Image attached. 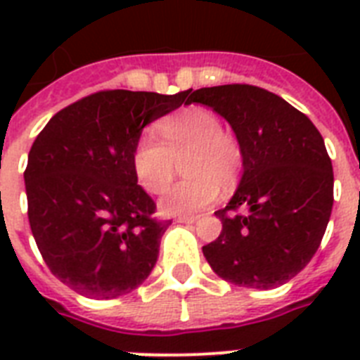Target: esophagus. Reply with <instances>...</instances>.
I'll list each match as a JSON object with an SVG mask.
<instances>
[{"instance_id": "obj_1", "label": "esophagus", "mask_w": 360, "mask_h": 360, "mask_svg": "<svg viewBox=\"0 0 360 360\" xmlns=\"http://www.w3.org/2000/svg\"><path fill=\"white\" fill-rule=\"evenodd\" d=\"M198 217H194V214H191V217H177L175 219V222H179V224H192V222H196Z\"/></svg>"}]
</instances>
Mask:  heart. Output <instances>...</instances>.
Instances as JSON below:
<instances>
[{
	"label": "heart",
	"mask_w": 360,
	"mask_h": 360,
	"mask_svg": "<svg viewBox=\"0 0 360 360\" xmlns=\"http://www.w3.org/2000/svg\"><path fill=\"white\" fill-rule=\"evenodd\" d=\"M160 141L141 136L132 151L138 183L151 194H160L174 181L177 160L188 179L172 186L160 200L168 214H194L219 200L220 185L231 186L245 164L243 146L236 134L222 129L213 112L192 106L157 124Z\"/></svg>",
	"instance_id": "heart-1"
}]
</instances>
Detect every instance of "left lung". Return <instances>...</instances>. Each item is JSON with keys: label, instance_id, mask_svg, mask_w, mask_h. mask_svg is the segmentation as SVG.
Wrapping results in <instances>:
<instances>
[{"label": "left lung", "instance_id": "1", "mask_svg": "<svg viewBox=\"0 0 360 360\" xmlns=\"http://www.w3.org/2000/svg\"><path fill=\"white\" fill-rule=\"evenodd\" d=\"M186 103L220 114L243 146L239 188L220 236L202 248L214 273L236 285L271 290L312 259L333 211V164L307 115L257 86L202 87Z\"/></svg>", "mask_w": 360, "mask_h": 360}]
</instances>
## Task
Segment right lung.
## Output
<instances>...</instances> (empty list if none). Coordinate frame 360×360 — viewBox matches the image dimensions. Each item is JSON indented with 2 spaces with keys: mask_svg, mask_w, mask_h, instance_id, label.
Segmentation results:
<instances>
[{
  "mask_svg": "<svg viewBox=\"0 0 360 360\" xmlns=\"http://www.w3.org/2000/svg\"><path fill=\"white\" fill-rule=\"evenodd\" d=\"M186 95L91 93L59 110L33 141L24 172L31 233L53 276L76 293L124 295L155 267L172 220L155 217L132 151L143 127Z\"/></svg>",
  "mask_w": 360,
  "mask_h": 360,
  "instance_id": "right-lung-1",
  "label": "right lung"
}]
</instances>
